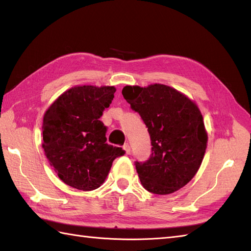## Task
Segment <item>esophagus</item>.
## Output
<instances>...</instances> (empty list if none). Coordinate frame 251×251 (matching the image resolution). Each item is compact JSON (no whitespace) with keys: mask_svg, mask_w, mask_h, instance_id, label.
Listing matches in <instances>:
<instances>
[{"mask_svg":"<svg viewBox=\"0 0 251 251\" xmlns=\"http://www.w3.org/2000/svg\"><path fill=\"white\" fill-rule=\"evenodd\" d=\"M124 150H125V152H126V154H130V152H131V149H130V146L128 145V143H125L124 145Z\"/></svg>","mask_w":251,"mask_h":251,"instance_id":"1","label":"esophagus"}]
</instances>
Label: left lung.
Here are the masks:
<instances>
[{"label": "left lung", "mask_w": 251, "mask_h": 251, "mask_svg": "<svg viewBox=\"0 0 251 251\" xmlns=\"http://www.w3.org/2000/svg\"><path fill=\"white\" fill-rule=\"evenodd\" d=\"M130 108L148 127L152 154L135 162L141 184L154 194L166 195L190 182L207 148V132L200 109L185 95L163 84L122 90Z\"/></svg>", "instance_id": "obj_1"}]
</instances>
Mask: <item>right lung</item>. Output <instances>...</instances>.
Listing matches in <instances>:
<instances>
[{
	"label": "right lung",
	"instance_id": "right-lung-1",
	"mask_svg": "<svg viewBox=\"0 0 251 251\" xmlns=\"http://www.w3.org/2000/svg\"><path fill=\"white\" fill-rule=\"evenodd\" d=\"M115 90L113 86L72 87L45 112V155L58 177L74 189H98L114 159L125 154L122 148L105 142L106 127L100 121Z\"/></svg>",
	"mask_w": 251,
	"mask_h": 251
}]
</instances>
